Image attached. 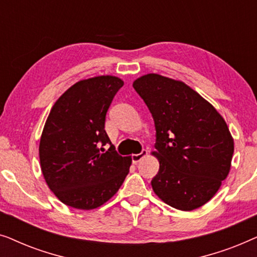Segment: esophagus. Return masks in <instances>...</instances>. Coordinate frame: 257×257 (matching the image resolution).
Here are the masks:
<instances>
[{"label":"esophagus","mask_w":257,"mask_h":257,"mask_svg":"<svg viewBox=\"0 0 257 257\" xmlns=\"http://www.w3.org/2000/svg\"><path fill=\"white\" fill-rule=\"evenodd\" d=\"M146 156H147V151L146 150H143L142 152L138 153V154H133V156H132L133 164H138L139 161H142Z\"/></svg>","instance_id":"1"}]
</instances>
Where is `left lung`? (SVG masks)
<instances>
[{"label":"left lung","mask_w":257,"mask_h":257,"mask_svg":"<svg viewBox=\"0 0 257 257\" xmlns=\"http://www.w3.org/2000/svg\"><path fill=\"white\" fill-rule=\"evenodd\" d=\"M152 113L159 172L151 185L173 208L208 202L230 170L234 140L219 112L184 82L147 73L133 82Z\"/></svg>","instance_id":"8db88e82"}]
</instances>
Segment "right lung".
Listing matches in <instances>:
<instances>
[{
	"mask_svg": "<svg viewBox=\"0 0 257 257\" xmlns=\"http://www.w3.org/2000/svg\"><path fill=\"white\" fill-rule=\"evenodd\" d=\"M122 85L114 76L79 80L49 113L40 142L41 170L66 206L89 210L104 205L128 174L131 157L119 156L105 131L106 112ZM106 143L110 149L105 151L100 146Z\"/></svg>",
	"mask_w": 257,
	"mask_h": 257,
	"instance_id": "obj_1",
	"label": "right lung"
}]
</instances>
